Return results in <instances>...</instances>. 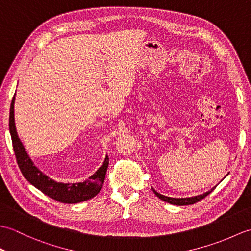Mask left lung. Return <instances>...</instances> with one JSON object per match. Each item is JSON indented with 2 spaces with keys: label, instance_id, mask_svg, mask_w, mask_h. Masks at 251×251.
Instances as JSON below:
<instances>
[{
  "label": "left lung",
  "instance_id": "obj_1",
  "mask_svg": "<svg viewBox=\"0 0 251 251\" xmlns=\"http://www.w3.org/2000/svg\"><path fill=\"white\" fill-rule=\"evenodd\" d=\"M217 185H218V184H217ZM217 185H215L214 188L210 189L209 191L205 192V193H202V194L196 195V196H191V197H179V199H178V197H169V196H165V195L159 194V193H157V192H156L155 190H154L153 188H152V190H153V192H154V194H155V195L158 197V199H161L162 201L168 202V204L177 205V206H184V205L195 204L196 201H199L202 200V199H204V197H206L208 194H210L211 192L216 189Z\"/></svg>",
  "mask_w": 251,
  "mask_h": 251
}]
</instances>
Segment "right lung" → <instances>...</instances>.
Segmentation results:
<instances>
[{
  "mask_svg": "<svg viewBox=\"0 0 251 251\" xmlns=\"http://www.w3.org/2000/svg\"><path fill=\"white\" fill-rule=\"evenodd\" d=\"M16 95V94H15ZM15 96L12 100L9 110V132L12 137L13 148L17 159L18 166L23 173L24 177L29 181V182L39 189L41 192L47 196L51 197L55 201L65 204H76V202L85 201L87 200L93 199L97 195L102 189L103 181L105 177V172L109 165V157L105 155L102 166L97 169L94 175L85 180L84 182L76 183H63L58 182V181L50 178L44 173L37 168L33 161L29 156L28 152L25 151L23 142L19 139L17 129L15 125Z\"/></svg>",
  "mask_w": 251,
  "mask_h": 251,
  "instance_id": "right-lung-1",
  "label": "right lung"
}]
</instances>
